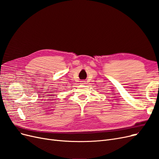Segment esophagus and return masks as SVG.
Masks as SVG:
<instances>
[{
  "mask_svg": "<svg viewBox=\"0 0 159 159\" xmlns=\"http://www.w3.org/2000/svg\"><path fill=\"white\" fill-rule=\"evenodd\" d=\"M80 82H81V84H85V81H81Z\"/></svg>",
  "mask_w": 159,
  "mask_h": 159,
  "instance_id": "34e87169",
  "label": "esophagus"
}]
</instances>
